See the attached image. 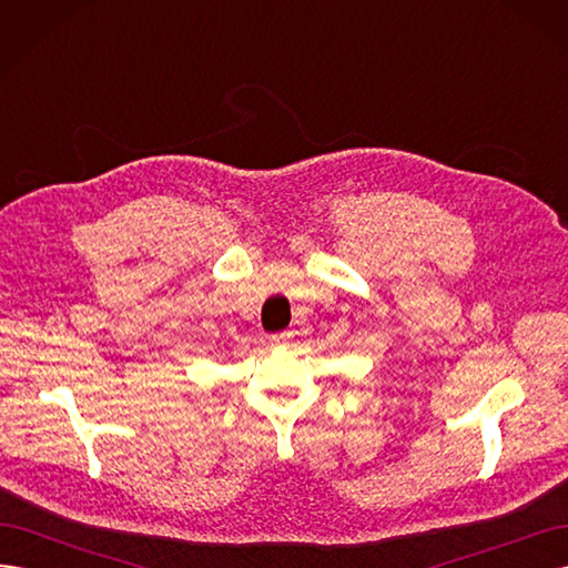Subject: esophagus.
<instances>
[{
	"label": "esophagus",
	"instance_id": "34e87169",
	"mask_svg": "<svg viewBox=\"0 0 568 568\" xmlns=\"http://www.w3.org/2000/svg\"><path fill=\"white\" fill-rule=\"evenodd\" d=\"M291 338V334L288 332H280V334H272L270 336V343L272 346H284V343Z\"/></svg>",
	"mask_w": 568,
	"mask_h": 568
}]
</instances>
